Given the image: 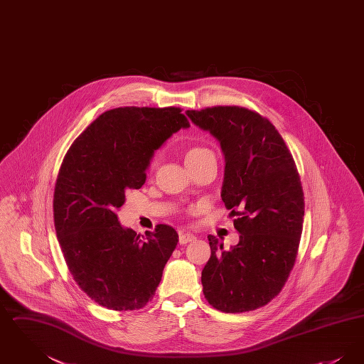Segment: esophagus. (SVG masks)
<instances>
[{"mask_svg":"<svg viewBox=\"0 0 364 364\" xmlns=\"http://www.w3.org/2000/svg\"><path fill=\"white\" fill-rule=\"evenodd\" d=\"M196 237L192 235V233H180V236H178V242L180 244H187V242H193Z\"/></svg>","mask_w":364,"mask_h":364,"instance_id":"1","label":"esophagus"}]
</instances>
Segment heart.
I'll list each match as a JSON object with an SVG mask.
<instances>
[{
	"mask_svg": "<svg viewBox=\"0 0 364 364\" xmlns=\"http://www.w3.org/2000/svg\"><path fill=\"white\" fill-rule=\"evenodd\" d=\"M211 159H215L214 153L208 149V147H203V146H193L187 150L186 153V162L188 165V168L192 166H196V165H200L203 162H208ZM156 166V159L151 161V165H150V169L154 171Z\"/></svg>",
	"mask_w": 364,
	"mask_h": 364,
	"instance_id": "b5f03b06",
	"label": "heart"
}]
</instances>
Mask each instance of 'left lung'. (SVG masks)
I'll return each mask as SVG.
<instances>
[{"mask_svg": "<svg viewBox=\"0 0 364 364\" xmlns=\"http://www.w3.org/2000/svg\"><path fill=\"white\" fill-rule=\"evenodd\" d=\"M187 114L221 143L226 162L221 196L240 233L230 250L208 235L203 294L220 311L257 310L281 292L299 251L304 192L294 156L276 127L254 110L213 106Z\"/></svg>", "mask_w": 364, "mask_h": 364, "instance_id": "obj_1", "label": "left lung"}]
</instances>
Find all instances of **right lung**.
<instances>
[{"mask_svg":"<svg viewBox=\"0 0 364 364\" xmlns=\"http://www.w3.org/2000/svg\"><path fill=\"white\" fill-rule=\"evenodd\" d=\"M190 122L180 107H116L75 139L58 171L53 217L79 288L105 309L132 311L154 296L178 242L159 224L140 237L120 225L125 191L139 190L154 150Z\"/></svg>","mask_w":364,"mask_h":364,"instance_id":"obj_1","label":"right lung"}]
</instances>
